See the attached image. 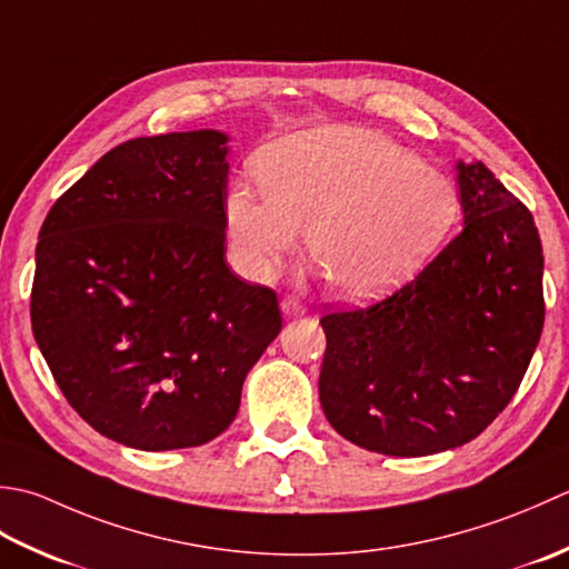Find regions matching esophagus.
<instances>
[{
    "instance_id": "obj_1",
    "label": "esophagus",
    "mask_w": 569,
    "mask_h": 569,
    "mask_svg": "<svg viewBox=\"0 0 569 569\" xmlns=\"http://www.w3.org/2000/svg\"><path fill=\"white\" fill-rule=\"evenodd\" d=\"M280 309H282L284 317H305L307 315V307L299 305L295 297H284L280 301Z\"/></svg>"
}]
</instances>
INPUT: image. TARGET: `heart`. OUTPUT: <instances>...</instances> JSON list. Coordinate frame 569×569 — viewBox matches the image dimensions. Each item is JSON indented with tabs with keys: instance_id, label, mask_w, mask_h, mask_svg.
Returning <instances> with one entry per match:
<instances>
[{
	"instance_id": "obj_1",
	"label": "heart",
	"mask_w": 569,
	"mask_h": 569,
	"mask_svg": "<svg viewBox=\"0 0 569 569\" xmlns=\"http://www.w3.org/2000/svg\"><path fill=\"white\" fill-rule=\"evenodd\" d=\"M254 191L230 187L226 218L252 277H272L307 233L309 258L333 292L368 299L408 280L442 246L457 189L390 137L329 124L277 139L258 159Z\"/></svg>"
}]
</instances>
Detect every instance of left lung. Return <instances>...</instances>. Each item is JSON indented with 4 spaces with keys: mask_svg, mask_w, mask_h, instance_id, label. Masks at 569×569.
Segmentation results:
<instances>
[{
    "mask_svg": "<svg viewBox=\"0 0 569 569\" xmlns=\"http://www.w3.org/2000/svg\"><path fill=\"white\" fill-rule=\"evenodd\" d=\"M457 183L459 236L396 295L321 319L323 415L378 455L471 442L511 402L540 341L536 220L481 161H459Z\"/></svg>",
    "mask_w": 569,
    "mask_h": 569,
    "instance_id": "left-lung-1",
    "label": "left lung"
}]
</instances>
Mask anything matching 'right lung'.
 Returning a JSON list of instances; mask_svg holds the SVG:
<instances>
[{"label":"right lung","mask_w":569,"mask_h":569,"mask_svg":"<svg viewBox=\"0 0 569 569\" xmlns=\"http://www.w3.org/2000/svg\"><path fill=\"white\" fill-rule=\"evenodd\" d=\"M228 134L137 137L46 216L31 329L58 388L124 447L211 442L282 331L277 295L226 262Z\"/></svg>","instance_id":"right-lung-1"}]
</instances>
